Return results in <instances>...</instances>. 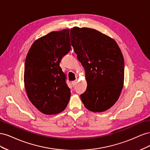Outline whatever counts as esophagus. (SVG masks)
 Masks as SVG:
<instances>
[{
    "instance_id": "34e87169",
    "label": "esophagus",
    "mask_w": 150,
    "mask_h": 150,
    "mask_svg": "<svg viewBox=\"0 0 150 150\" xmlns=\"http://www.w3.org/2000/svg\"><path fill=\"white\" fill-rule=\"evenodd\" d=\"M76 84H77V81H72V85L73 86H75L76 85Z\"/></svg>"
}]
</instances>
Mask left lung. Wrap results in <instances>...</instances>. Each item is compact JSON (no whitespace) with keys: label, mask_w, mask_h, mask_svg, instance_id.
I'll use <instances>...</instances> for the list:
<instances>
[{"label":"left lung","mask_w":150,"mask_h":150,"mask_svg":"<svg viewBox=\"0 0 150 150\" xmlns=\"http://www.w3.org/2000/svg\"><path fill=\"white\" fill-rule=\"evenodd\" d=\"M71 45L84 67L87 81L81 94L86 108L103 112L112 106L123 87L125 62L114 39L93 29L74 27L70 31Z\"/></svg>","instance_id":"left-lung-1"}]
</instances>
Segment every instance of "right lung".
<instances>
[{
    "label": "right lung",
    "mask_w": 150,
    "mask_h": 150,
    "mask_svg": "<svg viewBox=\"0 0 150 150\" xmlns=\"http://www.w3.org/2000/svg\"><path fill=\"white\" fill-rule=\"evenodd\" d=\"M69 29L51 32L33 44L27 54L24 86L30 102L46 115L64 111L71 90L59 63L70 51Z\"/></svg>",
    "instance_id": "add662e5"
}]
</instances>
